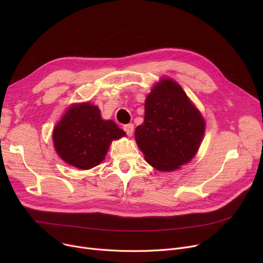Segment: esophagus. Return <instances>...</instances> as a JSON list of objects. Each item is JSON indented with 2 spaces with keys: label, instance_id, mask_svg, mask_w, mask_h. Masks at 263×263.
<instances>
[{
  "label": "esophagus",
  "instance_id": "1",
  "mask_svg": "<svg viewBox=\"0 0 263 263\" xmlns=\"http://www.w3.org/2000/svg\"><path fill=\"white\" fill-rule=\"evenodd\" d=\"M123 130L128 134V136H132L133 131H134V126L132 123H128V124H124L123 126Z\"/></svg>",
  "mask_w": 263,
  "mask_h": 263
}]
</instances>
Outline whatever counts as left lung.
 <instances>
[{"label":"left lung","instance_id":"1","mask_svg":"<svg viewBox=\"0 0 263 263\" xmlns=\"http://www.w3.org/2000/svg\"><path fill=\"white\" fill-rule=\"evenodd\" d=\"M201 113L182 87L162 78L145 101V118L135 140L151 166L173 172L195 157L204 134Z\"/></svg>","mask_w":263,"mask_h":263}]
</instances>
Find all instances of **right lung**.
Segmentation results:
<instances>
[{"mask_svg": "<svg viewBox=\"0 0 263 263\" xmlns=\"http://www.w3.org/2000/svg\"><path fill=\"white\" fill-rule=\"evenodd\" d=\"M126 132L113 120H103L98 106L89 102L69 107L53 130V143L60 158L69 165L89 170L105 158L110 143Z\"/></svg>", "mask_w": 263, "mask_h": 263, "instance_id": "right-lung-1", "label": "right lung"}]
</instances>
